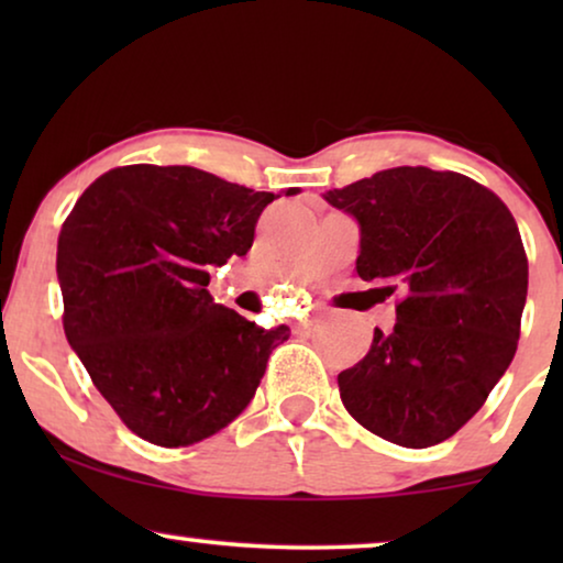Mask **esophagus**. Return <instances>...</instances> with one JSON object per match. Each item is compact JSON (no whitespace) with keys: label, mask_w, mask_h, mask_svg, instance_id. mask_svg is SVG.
I'll return each mask as SVG.
<instances>
[{"label":"esophagus","mask_w":563,"mask_h":563,"mask_svg":"<svg viewBox=\"0 0 563 563\" xmlns=\"http://www.w3.org/2000/svg\"><path fill=\"white\" fill-rule=\"evenodd\" d=\"M312 322H314L312 318H305V320H299V322H297V330H310V328H312Z\"/></svg>","instance_id":"esophagus-1"}]
</instances>
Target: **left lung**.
I'll return each mask as SVG.
<instances>
[{"instance_id":"1","label":"left lung","mask_w":563,"mask_h":563,"mask_svg":"<svg viewBox=\"0 0 563 563\" xmlns=\"http://www.w3.org/2000/svg\"><path fill=\"white\" fill-rule=\"evenodd\" d=\"M325 202L358 222L356 272L402 291L391 333L338 374L353 418L384 441L428 449L479 412L518 351L528 258L503 199L456 172L397 166Z\"/></svg>"}]
</instances>
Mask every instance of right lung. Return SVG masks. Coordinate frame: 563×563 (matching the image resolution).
<instances>
[{"instance_id":"add662e5","label":"right lung","mask_w":563,"mask_h":563,"mask_svg":"<svg viewBox=\"0 0 563 563\" xmlns=\"http://www.w3.org/2000/svg\"><path fill=\"white\" fill-rule=\"evenodd\" d=\"M274 199L191 166L135 164L99 176L60 228L68 345L143 441L179 449L230 426L289 338L207 291L214 266L249 253Z\"/></svg>"}]
</instances>
